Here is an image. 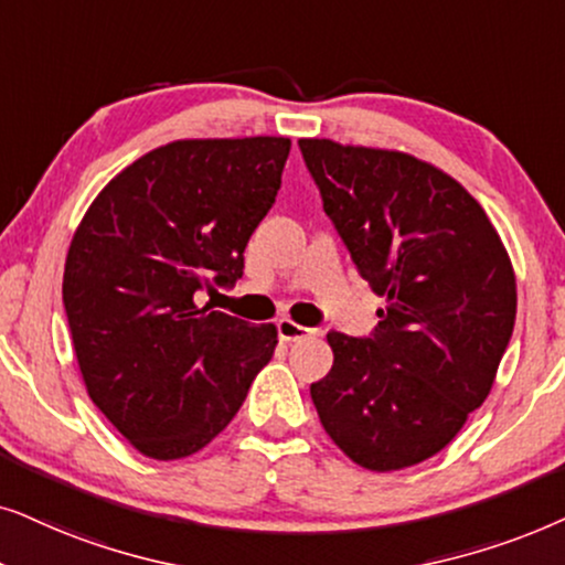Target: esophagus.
Segmentation results:
<instances>
[{"instance_id":"1","label":"esophagus","mask_w":565,"mask_h":565,"mask_svg":"<svg viewBox=\"0 0 565 565\" xmlns=\"http://www.w3.org/2000/svg\"><path fill=\"white\" fill-rule=\"evenodd\" d=\"M276 330H278V338H281V341H302V338L315 335L312 328L299 326V322L289 320V318L278 320V322H276Z\"/></svg>"}]
</instances>
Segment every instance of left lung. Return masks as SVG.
Segmentation results:
<instances>
[{
  "mask_svg": "<svg viewBox=\"0 0 565 565\" xmlns=\"http://www.w3.org/2000/svg\"><path fill=\"white\" fill-rule=\"evenodd\" d=\"M322 209L385 297L370 335L330 330L310 395L330 439L366 470L434 457L491 393L516 318L499 232L465 188L416 157L299 139Z\"/></svg>",
  "mask_w": 565,
  "mask_h": 565,
  "instance_id": "obj_1",
  "label": "left lung"
}]
</instances>
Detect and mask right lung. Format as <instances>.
Masks as SVG:
<instances>
[{
    "instance_id": "add662e5",
    "label": "right lung",
    "mask_w": 565,
    "mask_h": 565,
    "mask_svg": "<svg viewBox=\"0 0 565 565\" xmlns=\"http://www.w3.org/2000/svg\"><path fill=\"white\" fill-rule=\"evenodd\" d=\"M291 141L185 139L139 157L74 232L64 310L93 403L141 455L180 460L235 418L276 328L199 307L235 287Z\"/></svg>"
}]
</instances>
